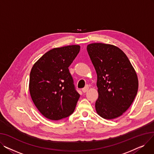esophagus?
<instances>
[{
	"label": "esophagus",
	"mask_w": 154,
	"mask_h": 154,
	"mask_svg": "<svg viewBox=\"0 0 154 154\" xmlns=\"http://www.w3.org/2000/svg\"><path fill=\"white\" fill-rule=\"evenodd\" d=\"M88 89H89V87H88V86H86L85 87H84L83 89H82V92L84 93H85V92H87L88 91Z\"/></svg>",
	"instance_id": "obj_1"
}]
</instances>
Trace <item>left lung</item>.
<instances>
[{"label": "left lung", "mask_w": 154, "mask_h": 154, "mask_svg": "<svg viewBox=\"0 0 154 154\" xmlns=\"http://www.w3.org/2000/svg\"><path fill=\"white\" fill-rule=\"evenodd\" d=\"M87 50L97 75L96 112L105 119H116L135 99L139 88L137 73L125 54L114 45L92 43Z\"/></svg>", "instance_id": "obj_1"}]
</instances>
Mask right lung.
<instances>
[{
	"label": "right lung",
	"mask_w": 154,
	"mask_h": 154,
	"mask_svg": "<svg viewBox=\"0 0 154 154\" xmlns=\"http://www.w3.org/2000/svg\"><path fill=\"white\" fill-rule=\"evenodd\" d=\"M79 45L52 48L32 67L29 92L38 110L47 119L59 120L74 112L79 94L69 67L80 51Z\"/></svg>",
	"instance_id": "add662e5"
}]
</instances>
